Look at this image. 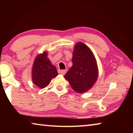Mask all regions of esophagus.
Segmentation results:
<instances>
[{
  "label": "esophagus",
  "mask_w": 133,
  "mask_h": 133,
  "mask_svg": "<svg viewBox=\"0 0 133 133\" xmlns=\"http://www.w3.org/2000/svg\"><path fill=\"white\" fill-rule=\"evenodd\" d=\"M67 71V70H62L60 71V73L62 75H64L66 74Z\"/></svg>",
  "instance_id": "esophagus-1"
}]
</instances>
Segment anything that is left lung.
<instances>
[{
	"label": "left lung",
	"instance_id": "obj_1",
	"mask_svg": "<svg viewBox=\"0 0 133 133\" xmlns=\"http://www.w3.org/2000/svg\"><path fill=\"white\" fill-rule=\"evenodd\" d=\"M73 66L64 75L71 88L78 93L90 89L98 77V67L93 52L82 42L75 46L72 57Z\"/></svg>",
	"mask_w": 133,
	"mask_h": 133
}]
</instances>
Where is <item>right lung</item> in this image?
Returning <instances> with one entry per match:
<instances>
[{
    "mask_svg": "<svg viewBox=\"0 0 133 133\" xmlns=\"http://www.w3.org/2000/svg\"><path fill=\"white\" fill-rule=\"evenodd\" d=\"M57 75V69L48 58L46 51L36 56L31 71L32 80L36 85L43 89L48 86L51 79Z\"/></svg>",
    "mask_w": 133,
    "mask_h": 133,
    "instance_id": "1",
    "label": "right lung"
}]
</instances>
